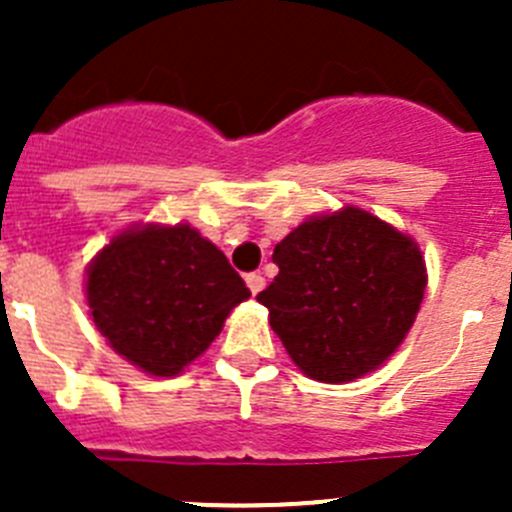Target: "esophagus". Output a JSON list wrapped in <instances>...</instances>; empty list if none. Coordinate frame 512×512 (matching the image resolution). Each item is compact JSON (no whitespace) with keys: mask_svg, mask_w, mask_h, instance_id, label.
I'll return each instance as SVG.
<instances>
[{"mask_svg":"<svg viewBox=\"0 0 512 512\" xmlns=\"http://www.w3.org/2000/svg\"><path fill=\"white\" fill-rule=\"evenodd\" d=\"M246 284H248V289H251V295H259L261 289L266 287V279L261 277V274H248Z\"/></svg>","mask_w":512,"mask_h":512,"instance_id":"1","label":"esophagus"}]
</instances>
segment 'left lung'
Listing matches in <instances>:
<instances>
[{"label":"left lung","mask_w":512,"mask_h":512,"mask_svg":"<svg viewBox=\"0 0 512 512\" xmlns=\"http://www.w3.org/2000/svg\"><path fill=\"white\" fill-rule=\"evenodd\" d=\"M274 264L279 274L256 300L297 369L325 384L390 359L428 284L413 235L356 205L307 217L277 243Z\"/></svg>","instance_id":"1"}]
</instances>
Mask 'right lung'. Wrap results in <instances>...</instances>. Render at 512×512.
<instances>
[{
    "instance_id": "add662e5",
    "label": "right lung",
    "mask_w": 512,
    "mask_h": 512,
    "mask_svg": "<svg viewBox=\"0 0 512 512\" xmlns=\"http://www.w3.org/2000/svg\"><path fill=\"white\" fill-rule=\"evenodd\" d=\"M84 297L115 354L151 377H176L251 292L225 253L189 223H138L89 261Z\"/></svg>"
}]
</instances>
